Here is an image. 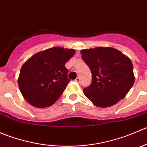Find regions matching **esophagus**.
<instances>
[{
  "mask_svg": "<svg viewBox=\"0 0 147 147\" xmlns=\"http://www.w3.org/2000/svg\"><path fill=\"white\" fill-rule=\"evenodd\" d=\"M75 82H77L78 83H80V79L79 78H77L76 79H75Z\"/></svg>",
  "mask_w": 147,
  "mask_h": 147,
  "instance_id": "1",
  "label": "esophagus"
}]
</instances>
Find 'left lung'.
<instances>
[{
  "instance_id": "obj_1",
  "label": "left lung",
  "mask_w": 147,
  "mask_h": 147,
  "mask_svg": "<svg viewBox=\"0 0 147 147\" xmlns=\"http://www.w3.org/2000/svg\"><path fill=\"white\" fill-rule=\"evenodd\" d=\"M92 74L84 95L95 106L108 107L124 98L134 84L133 65L127 56L110 47H97L80 51Z\"/></svg>"
}]
</instances>
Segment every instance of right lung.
Here are the masks:
<instances>
[{"mask_svg":"<svg viewBox=\"0 0 147 147\" xmlns=\"http://www.w3.org/2000/svg\"><path fill=\"white\" fill-rule=\"evenodd\" d=\"M75 53L74 49L51 47L33 55L23 65L18 83L30 105L45 108L58 100L70 81L65 63Z\"/></svg>","mask_w":147,"mask_h":147,"instance_id":"right-lung-1","label":"right lung"}]
</instances>
